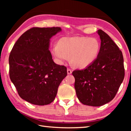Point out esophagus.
<instances>
[{"label": "esophagus", "instance_id": "1", "mask_svg": "<svg viewBox=\"0 0 131 131\" xmlns=\"http://www.w3.org/2000/svg\"><path fill=\"white\" fill-rule=\"evenodd\" d=\"M67 72H68V74H72V70H71L70 69H69V68H68V69H67Z\"/></svg>", "mask_w": 131, "mask_h": 131}]
</instances>
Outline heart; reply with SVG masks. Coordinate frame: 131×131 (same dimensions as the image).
Segmentation results:
<instances>
[{"label":"heart","instance_id":"obj_1","mask_svg":"<svg viewBox=\"0 0 131 131\" xmlns=\"http://www.w3.org/2000/svg\"><path fill=\"white\" fill-rule=\"evenodd\" d=\"M101 49L99 41L94 37H62L52 47V53L60 63L68 61L77 68H86L94 62Z\"/></svg>","mask_w":131,"mask_h":131}]
</instances>
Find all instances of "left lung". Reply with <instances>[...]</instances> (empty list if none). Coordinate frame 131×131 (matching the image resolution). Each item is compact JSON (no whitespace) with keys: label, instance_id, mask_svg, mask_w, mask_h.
<instances>
[{"label":"left lung","instance_id":"left-lung-1","mask_svg":"<svg viewBox=\"0 0 131 131\" xmlns=\"http://www.w3.org/2000/svg\"><path fill=\"white\" fill-rule=\"evenodd\" d=\"M101 40L97 58L87 68L72 72L79 100L84 105L101 106L116 96L125 75L123 55L110 37L97 30Z\"/></svg>","mask_w":131,"mask_h":131}]
</instances>
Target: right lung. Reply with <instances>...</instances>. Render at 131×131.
Listing matches in <instances>:
<instances>
[{
	"mask_svg": "<svg viewBox=\"0 0 131 131\" xmlns=\"http://www.w3.org/2000/svg\"><path fill=\"white\" fill-rule=\"evenodd\" d=\"M59 27H34L19 37L10 52L9 74L22 99L34 105L53 102L67 68L53 61L50 39Z\"/></svg>",
	"mask_w": 131,
	"mask_h": 131,
	"instance_id": "right-lung-1",
	"label": "right lung"
}]
</instances>
